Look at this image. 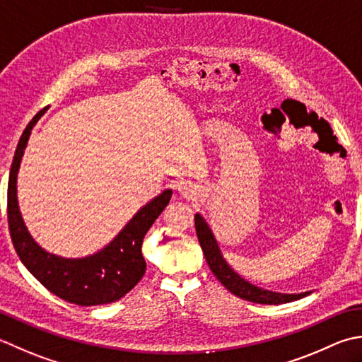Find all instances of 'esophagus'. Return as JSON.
Wrapping results in <instances>:
<instances>
[{"mask_svg": "<svg viewBox=\"0 0 362 362\" xmlns=\"http://www.w3.org/2000/svg\"><path fill=\"white\" fill-rule=\"evenodd\" d=\"M179 189L182 191L183 194H185V196H189V197H193V194H196V193H194V189H193V187H191L188 182H182V183H179Z\"/></svg>", "mask_w": 362, "mask_h": 362, "instance_id": "obj_1", "label": "esophagus"}]
</instances>
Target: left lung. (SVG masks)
Instances as JSON below:
<instances>
[{
  "label": "left lung",
  "instance_id": "1",
  "mask_svg": "<svg viewBox=\"0 0 362 362\" xmlns=\"http://www.w3.org/2000/svg\"><path fill=\"white\" fill-rule=\"evenodd\" d=\"M194 226H196V233H197V238H199L205 260H207L211 273L216 276L219 282H221L229 292L237 295L238 298L259 303V304H284V303L304 298V296L310 293V292L278 293V292H270V290H264L260 287L252 286L251 282L243 279L242 276L237 274L228 265V262L224 260L221 251H219V246L216 243L214 232L210 230L209 224L205 223V219L199 214L194 215Z\"/></svg>",
  "mask_w": 362,
  "mask_h": 362
}]
</instances>
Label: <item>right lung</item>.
<instances>
[{
    "instance_id": "add662e5",
    "label": "right lung",
    "mask_w": 362,
    "mask_h": 362,
    "mask_svg": "<svg viewBox=\"0 0 362 362\" xmlns=\"http://www.w3.org/2000/svg\"><path fill=\"white\" fill-rule=\"evenodd\" d=\"M44 112L45 108L26 125L11 166L7 183V221L13 247L28 272L59 298L78 306L115 303L129 293L144 276L146 260L141 246L147 230L171 201L173 189H165L141 207L116 238L92 256L66 259L42 250L28 232L18 210L17 174L33 127Z\"/></svg>"
}]
</instances>
